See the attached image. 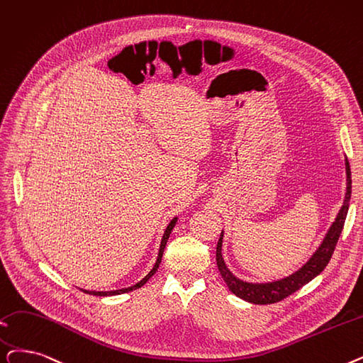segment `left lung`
Wrapping results in <instances>:
<instances>
[{"instance_id": "1", "label": "left lung", "mask_w": 363, "mask_h": 363, "mask_svg": "<svg viewBox=\"0 0 363 363\" xmlns=\"http://www.w3.org/2000/svg\"><path fill=\"white\" fill-rule=\"evenodd\" d=\"M345 173H347V191H345L344 204L341 206L334 224L330 225L322 245L316 252H314L313 257L298 272L285 279L276 280L272 283H247L234 277L233 273L227 269L223 254H220L224 238V233H220V238L216 245V265L220 276H223L227 286L234 295H238L239 298L252 304H274L281 301V299L288 298L298 289H301L308 281H311L314 277L319 276L325 270V267L328 265L330 257L334 254L337 242L344 228L345 216H347L349 212V204L352 197V172L347 159H345Z\"/></svg>"}]
</instances>
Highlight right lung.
<instances>
[{
	"mask_svg": "<svg viewBox=\"0 0 363 363\" xmlns=\"http://www.w3.org/2000/svg\"><path fill=\"white\" fill-rule=\"evenodd\" d=\"M177 220H178V218H173L170 223H169V225H167V228H166V231H164V234H163V239H162V245H160V250H159V257H157V261H155V264H154V267H152V270L143 279L140 281H138L136 285H133V286H130V288H124V289H118V291H108V292H96V291H84L86 294H90V295H98V296H108V295H120V294H125V292H129V291H133V289H138V288H140V286H144L145 283L148 281V279L157 272V269H159V265H160V262H162V257H163V250H164V247H166V243H167V239H169V235H170V233H172V230H173V227H175V224H177Z\"/></svg>",
	"mask_w": 363,
	"mask_h": 363,
	"instance_id": "1",
	"label": "right lung"
}]
</instances>
